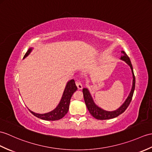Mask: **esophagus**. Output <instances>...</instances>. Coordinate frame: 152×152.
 Segmentation results:
<instances>
[{"instance_id": "34e87169", "label": "esophagus", "mask_w": 152, "mask_h": 152, "mask_svg": "<svg viewBox=\"0 0 152 152\" xmlns=\"http://www.w3.org/2000/svg\"><path fill=\"white\" fill-rule=\"evenodd\" d=\"M76 86H77V89H82V88H83L82 84L81 83V82H76Z\"/></svg>"}]
</instances>
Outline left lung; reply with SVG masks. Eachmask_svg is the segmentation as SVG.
Returning a JSON list of instances; mask_svg holds the SVG:
<instances>
[{"mask_svg":"<svg viewBox=\"0 0 152 152\" xmlns=\"http://www.w3.org/2000/svg\"><path fill=\"white\" fill-rule=\"evenodd\" d=\"M121 52L122 55L121 56L120 59L125 61L127 64L129 66L130 69L132 70V72L133 75V83H132V87L131 91H130L129 95L128 96V97H127L124 103H123L121 106H120L117 109H116V110H114V111H109L104 110V109L100 107L99 106H98V105L95 104L92 95H91L89 90L87 88H83L82 90L85 103L86 104V106L88 109V110H89L91 115H92L94 118H96L98 120L111 119V118H115L118 115H121L122 113H124L126 109L128 108V105H129L130 102H131L132 100L134 90H135V76H134L133 66L129 57L128 56V55L126 54V52L124 51H122Z\"/></svg>","mask_w":152,"mask_h":152,"instance_id":"left-lung-1","label":"left lung"}]
</instances>
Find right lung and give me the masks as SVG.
<instances>
[{
    "label": "right lung",
    "mask_w": 152,
    "mask_h": 152,
    "mask_svg": "<svg viewBox=\"0 0 152 152\" xmlns=\"http://www.w3.org/2000/svg\"><path fill=\"white\" fill-rule=\"evenodd\" d=\"M33 49V47H31L28 49L25 55H24L23 59L26 58L30 54L31 52L32 51ZM77 89V88L75 84V80H70L66 83L61 100H60L57 107L54 109L44 114L36 113H34L32 111L30 110V109L29 110L34 116H36V117L45 120V121H58V120L62 118L63 116L67 113L70 99H71L73 93L75 92Z\"/></svg>",
    "instance_id": "1"
}]
</instances>
